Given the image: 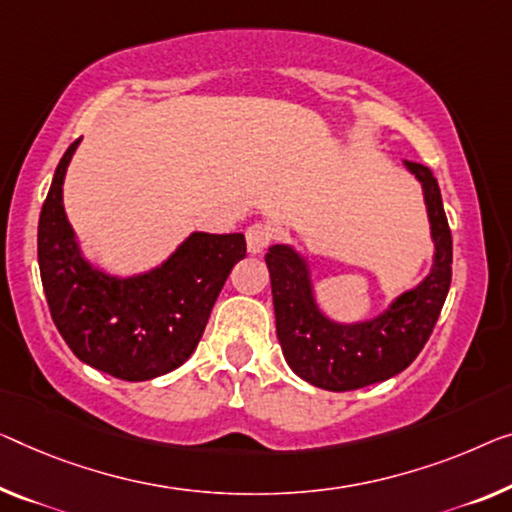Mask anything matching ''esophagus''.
<instances>
[{
  "instance_id": "obj_1",
  "label": "esophagus",
  "mask_w": 512,
  "mask_h": 512,
  "mask_svg": "<svg viewBox=\"0 0 512 512\" xmlns=\"http://www.w3.org/2000/svg\"><path fill=\"white\" fill-rule=\"evenodd\" d=\"M271 239H273V234H271L269 227H266L264 223H253L246 230L248 253H253V255L264 253V250L271 246Z\"/></svg>"
}]
</instances>
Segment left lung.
<instances>
[{
  "instance_id": "1",
  "label": "left lung",
  "mask_w": 512,
  "mask_h": 512,
  "mask_svg": "<svg viewBox=\"0 0 512 512\" xmlns=\"http://www.w3.org/2000/svg\"><path fill=\"white\" fill-rule=\"evenodd\" d=\"M404 165L423 186L437 253L430 276L379 317L358 324L331 322L315 303L303 257L289 246H271L266 253L282 354L312 386L340 393L395 377L421 354L444 308L453 273V236L439 183L430 167L411 160Z\"/></svg>"
}]
</instances>
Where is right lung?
<instances>
[{"instance_id": "right-lung-1", "label": "right lung", "mask_w": 512, "mask_h": 512, "mask_svg": "<svg viewBox=\"0 0 512 512\" xmlns=\"http://www.w3.org/2000/svg\"><path fill=\"white\" fill-rule=\"evenodd\" d=\"M75 140L61 156L38 218V266L61 338L91 368L126 381L167 375L195 352L211 308L239 259L243 234L193 232L158 269L114 278L80 255L61 186Z\"/></svg>"}]
</instances>
